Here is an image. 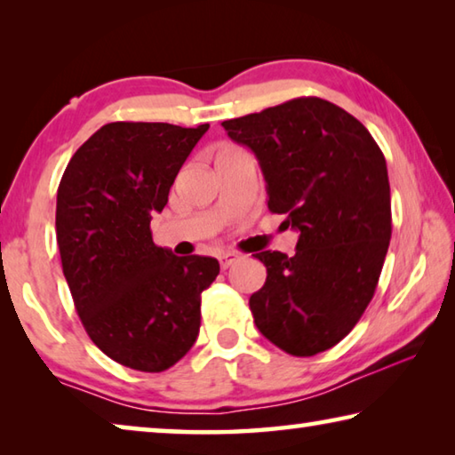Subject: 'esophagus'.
Listing matches in <instances>:
<instances>
[{"label":"esophagus","instance_id":"esophagus-1","mask_svg":"<svg viewBox=\"0 0 455 455\" xmlns=\"http://www.w3.org/2000/svg\"><path fill=\"white\" fill-rule=\"evenodd\" d=\"M236 260H238V255H235V252H222V255L219 257V263H220L222 271H227V268L233 263H236Z\"/></svg>","mask_w":455,"mask_h":455}]
</instances>
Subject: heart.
Masks as SVG:
<instances>
[{
    "label": "heart",
    "instance_id": "obj_1",
    "mask_svg": "<svg viewBox=\"0 0 455 455\" xmlns=\"http://www.w3.org/2000/svg\"><path fill=\"white\" fill-rule=\"evenodd\" d=\"M225 150H233V148H225ZM222 152V150H220Z\"/></svg>",
    "mask_w": 455,
    "mask_h": 455
}]
</instances>
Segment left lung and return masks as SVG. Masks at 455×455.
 Wrapping results in <instances>:
<instances>
[{"label":"left lung","mask_w":455,"mask_h":455,"mask_svg":"<svg viewBox=\"0 0 455 455\" xmlns=\"http://www.w3.org/2000/svg\"><path fill=\"white\" fill-rule=\"evenodd\" d=\"M255 152L268 211L299 233L295 255L263 251V289L249 299L257 329L276 347L311 357L357 325L391 238L387 164L369 130L321 98H295L222 122Z\"/></svg>","instance_id":"8db88e82"}]
</instances>
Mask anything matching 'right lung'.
<instances>
[{
	"instance_id": "obj_1",
	"label": "right lung",
	"mask_w": 455,
	"mask_h": 455,
	"mask_svg": "<svg viewBox=\"0 0 455 455\" xmlns=\"http://www.w3.org/2000/svg\"><path fill=\"white\" fill-rule=\"evenodd\" d=\"M209 124L110 122L68 163L58 187L61 268L82 325L100 351L136 371L180 361L200 329L212 257H176L152 241L150 220Z\"/></svg>"
}]
</instances>
